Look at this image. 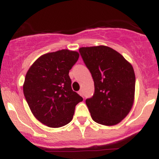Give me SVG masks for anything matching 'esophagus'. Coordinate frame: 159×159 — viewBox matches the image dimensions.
Listing matches in <instances>:
<instances>
[{
	"label": "esophagus",
	"instance_id": "1",
	"mask_svg": "<svg viewBox=\"0 0 159 159\" xmlns=\"http://www.w3.org/2000/svg\"><path fill=\"white\" fill-rule=\"evenodd\" d=\"M78 93H79L80 96H81L82 97L84 96V93H83V90H80L79 91H78Z\"/></svg>",
	"mask_w": 159,
	"mask_h": 159
}]
</instances>
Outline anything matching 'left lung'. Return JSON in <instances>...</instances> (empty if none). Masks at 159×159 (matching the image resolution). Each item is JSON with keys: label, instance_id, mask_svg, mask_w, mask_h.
Here are the masks:
<instances>
[{"label": "left lung", "instance_id": "obj_1", "mask_svg": "<svg viewBox=\"0 0 159 159\" xmlns=\"http://www.w3.org/2000/svg\"><path fill=\"white\" fill-rule=\"evenodd\" d=\"M79 52L94 81L93 96L86 99L91 117L101 125L119 123L134 102L132 66L120 53L105 45L82 47Z\"/></svg>", "mask_w": 159, "mask_h": 159}]
</instances>
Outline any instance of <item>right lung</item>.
<instances>
[{"mask_svg": "<svg viewBox=\"0 0 159 159\" xmlns=\"http://www.w3.org/2000/svg\"><path fill=\"white\" fill-rule=\"evenodd\" d=\"M79 57L67 49L39 57L27 71L23 85L25 99L34 116L51 128L68 124L83 98L72 89L69 72Z\"/></svg>", "mask_w": 159, "mask_h": 159, "instance_id": "1", "label": "right lung"}]
</instances>
